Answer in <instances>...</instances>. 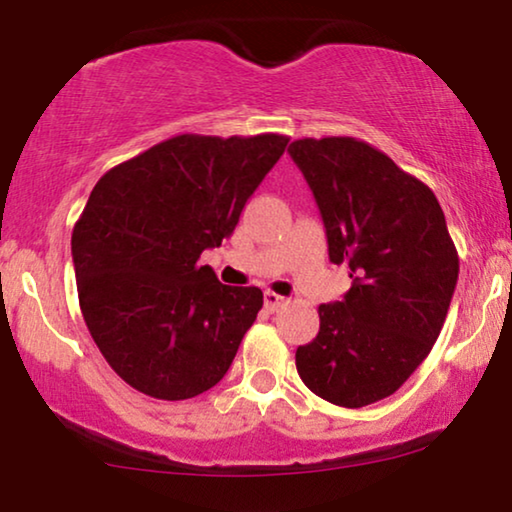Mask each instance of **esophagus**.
Listing matches in <instances>:
<instances>
[{
    "mask_svg": "<svg viewBox=\"0 0 512 512\" xmlns=\"http://www.w3.org/2000/svg\"><path fill=\"white\" fill-rule=\"evenodd\" d=\"M287 304V299L285 297H280V294H276V292H266L264 294V306H266V311H280V308H283Z\"/></svg>",
    "mask_w": 512,
    "mask_h": 512,
    "instance_id": "obj_1",
    "label": "esophagus"
}]
</instances>
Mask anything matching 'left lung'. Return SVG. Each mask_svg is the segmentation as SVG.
<instances>
[{
    "instance_id": "obj_1",
    "label": "left lung",
    "mask_w": 512,
    "mask_h": 512,
    "mask_svg": "<svg viewBox=\"0 0 512 512\" xmlns=\"http://www.w3.org/2000/svg\"><path fill=\"white\" fill-rule=\"evenodd\" d=\"M290 155L311 185L329 259L352 278L322 304L320 331L297 348L304 385L362 408L390 397L434 348L459 276V255L429 185L352 136L297 139Z\"/></svg>"
}]
</instances>
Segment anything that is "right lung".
Segmentation results:
<instances>
[{
	"label": "right lung",
	"mask_w": 512,
	"mask_h": 512,
	"mask_svg": "<svg viewBox=\"0 0 512 512\" xmlns=\"http://www.w3.org/2000/svg\"><path fill=\"white\" fill-rule=\"evenodd\" d=\"M287 136L178 134L106 171L71 234L78 304L118 376L183 401L225 376L264 304L222 285L199 257L285 153Z\"/></svg>",
	"instance_id": "obj_1"
}]
</instances>
